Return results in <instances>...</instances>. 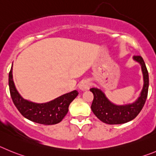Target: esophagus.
Returning <instances> with one entry per match:
<instances>
[{
    "instance_id": "esophagus-1",
    "label": "esophagus",
    "mask_w": 156,
    "mask_h": 156,
    "mask_svg": "<svg viewBox=\"0 0 156 156\" xmlns=\"http://www.w3.org/2000/svg\"><path fill=\"white\" fill-rule=\"evenodd\" d=\"M78 88L82 91L88 90V88H90V81L88 80H82L78 85Z\"/></svg>"
}]
</instances>
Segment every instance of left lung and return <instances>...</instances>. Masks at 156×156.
Returning <instances> with one entry per match:
<instances>
[{
    "label": "left lung",
    "instance_id": "8db88e82",
    "mask_svg": "<svg viewBox=\"0 0 156 156\" xmlns=\"http://www.w3.org/2000/svg\"><path fill=\"white\" fill-rule=\"evenodd\" d=\"M133 59L141 64L144 78L142 90L135 102L121 106L115 105L106 97L105 94L100 89L97 88H92L90 89L94 95L91 109L97 118L103 123L107 124H121L130 121L138 115L145 103L149 85L148 70L141 56H134Z\"/></svg>",
    "mask_w": 156,
    "mask_h": 156
}]
</instances>
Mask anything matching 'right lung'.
<instances>
[{"mask_svg":"<svg viewBox=\"0 0 156 156\" xmlns=\"http://www.w3.org/2000/svg\"><path fill=\"white\" fill-rule=\"evenodd\" d=\"M8 85L12 101L21 114L31 121L45 125L60 123L68 113L70 103L78 95V91H72L45 103H36L24 99L15 88L12 67L8 76Z\"/></svg>","mask_w":156,"mask_h":156,"instance_id":"right-lung-1","label":"right lung"}]
</instances>
